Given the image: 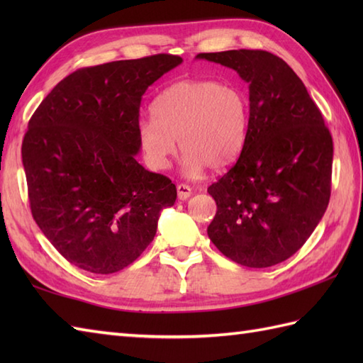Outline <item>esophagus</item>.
<instances>
[{"label":"esophagus","mask_w":363,"mask_h":363,"mask_svg":"<svg viewBox=\"0 0 363 363\" xmlns=\"http://www.w3.org/2000/svg\"><path fill=\"white\" fill-rule=\"evenodd\" d=\"M176 190H177V198H179L181 201H186V199L190 198L191 195V189L186 186V184H179V186L176 187Z\"/></svg>","instance_id":"34e87169"}]
</instances>
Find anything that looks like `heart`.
Here are the masks:
<instances>
[{"label":"heart","mask_w":363,"mask_h":363,"mask_svg":"<svg viewBox=\"0 0 363 363\" xmlns=\"http://www.w3.org/2000/svg\"><path fill=\"white\" fill-rule=\"evenodd\" d=\"M152 116L142 118L137 126L150 165L167 168L179 140L184 173L195 176L206 167L221 169L237 159L248 133L250 107L235 86L184 79L154 99Z\"/></svg>","instance_id":"obj_1"}]
</instances>
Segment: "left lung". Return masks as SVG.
Returning a JSON list of instances; mask_svg holds the SVG:
<instances>
[{"mask_svg":"<svg viewBox=\"0 0 363 363\" xmlns=\"http://www.w3.org/2000/svg\"><path fill=\"white\" fill-rule=\"evenodd\" d=\"M250 84L240 156L207 189L217 213L207 228L230 260L267 268L311 237L330 198L334 145L317 104L281 57L262 50L199 52Z\"/></svg>","mask_w":363,"mask_h":363,"instance_id":"left-lung-1","label":"left lung"}]
</instances>
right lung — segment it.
<instances>
[{
	"label": "right lung",
	"instance_id": "add662e5",
	"mask_svg": "<svg viewBox=\"0 0 363 363\" xmlns=\"http://www.w3.org/2000/svg\"><path fill=\"white\" fill-rule=\"evenodd\" d=\"M182 62L173 54L79 68L37 107L23 138L30 212L62 256L95 274L140 256L176 186L135 160L142 96Z\"/></svg>",
	"mask_w": 363,
	"mask_h": 363
}]
</instances>
